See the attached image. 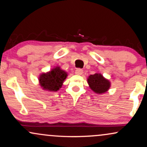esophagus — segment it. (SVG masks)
Listing matches in <instances>:
<instances>
[{"instance_id":"esophagus-1","label":"esophagus","mask_w":147,"mask_h":147,"mask_svg":"<svg viewBox=\"0 0 147 147\" xmlns=\"http://www.w3.org/2000/svg\"><path fill=\"white\" fill-rule=\"evenodd\" d=\"M83 70H81V69H80V68H77V69H76V70H75V74L76 75H81L83 74Z\"/></svg>"}]
</instances>
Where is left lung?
Segmentation results:
<instances>
[{"instance_id":"left-lung-1","label":"left lung","mask_w":147,"mask_h":147,"mask_svg":"<svg viewBox=\"0 0 147 147\" xmlns=\"http://www.w3.org/2000/svg\"><path fill=\"white\" fill-rule=\"evenodd\" d=\"M88 83L92 90L97 94H102L108 90L110 83L100 74L96 73L88 77Z\"/></svg>"}]
</instances>
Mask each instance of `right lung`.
Here are the masks:
<instances>
[{
	"mask_svg": "<svg viewBox=\"0 0 147 147\" xmlns=\"http://www.w3.org/2000/svg\"><path fill=\"white\" fill-rule=\"evenodd\" d=\"M67 75L66 72L61 70L59 67H57L47 73L42 74L39 81L44 90L55 92L59 90L61 87Z\"/></svg>",
	"mask_w": 147,
	"mask_h": 147,
	"instance_id": "right-lung-1",
	"label": "right lung"
}]
</instances>
